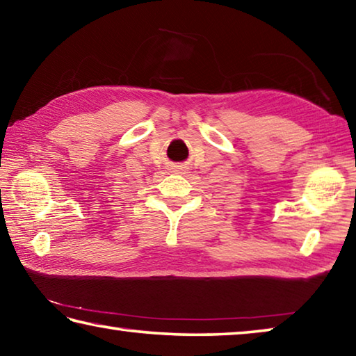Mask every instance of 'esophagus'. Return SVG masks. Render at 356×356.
Segmentation results:
<instances>
[{
	"mask_svg": "<svg viewBox=\"0 0 356 356\" xmlns=\"http://www.w3.org/2000/svg\"><path fill=\"white\" fill-rule=\"evenodd\" d=\"M177 170H180V168H177Z\"/></svg>",
	"mask_w": 356,
	"mask_h": 356,
	"instance_id": "obj_1",
	"label": "esophagus"
}]
</instances>
